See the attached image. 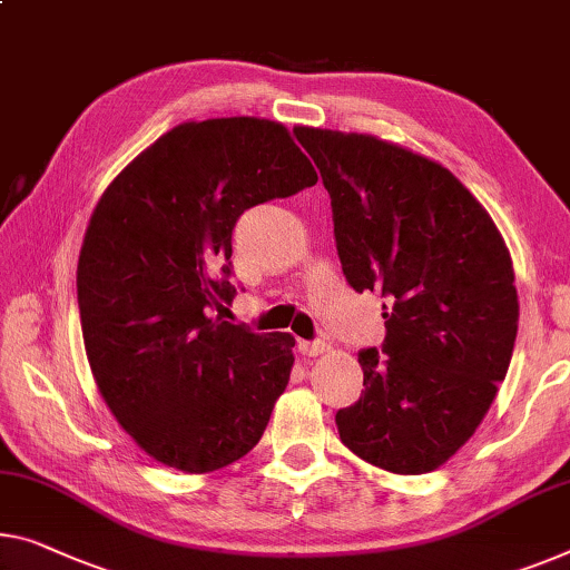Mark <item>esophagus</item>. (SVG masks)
Wrapping results in <instances>:
<instances>
[{"mask_svg": "<svg viewBox=\"0 0 570 570\" xmlns=\"http://www.w3.org/2000/svg\"><path fill=\"white\" fill-rule=\"evenodd\" d=\"M296 347H299V353L307 355V358H314V355H322L327 351L325 340H299Z\"/></svg>", "mask_w": 570, "mask_h": 570, "instance_id": "esophagus-1", "label": "esophagus"}]
</instances>
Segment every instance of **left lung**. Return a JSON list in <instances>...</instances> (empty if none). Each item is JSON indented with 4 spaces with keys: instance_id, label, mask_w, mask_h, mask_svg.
<instances>
[{
    "instance_id": "left-lung-1",
    "label": "left lung",
    "mask_w": 570,
    "mask_h": 570,
    "mask_svg": "<svg viewBox=\"0 0 570 570\" xmlns=\"http://www.w3.org/2000/svg\"><path fill=\"white\" fill-rule=\"evenodd\" d=\"M294 132L330 194L347 284L389 299L384 345L358 353L366 392L335 414L340 440L384 471H435L469 443L512 361L520 302L504 237L438 160L366 132Z\"/></svg>"
}]
</instances>
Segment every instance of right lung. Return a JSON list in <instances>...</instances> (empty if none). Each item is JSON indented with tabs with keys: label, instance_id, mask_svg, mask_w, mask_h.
Here are the masks:
<instances>
[{
	"label": "right lung",
	"instance_id": "obj_1",
	"mask_svg": "<svg viewBox=\"0 0 570 570\" xmlns=\"http://www.w3.org/2000/svg\"><path fill=\"white\" fill-rule=\"evenodd\" d=\"M314 184L282 122L215 117L160 135L97 202L76 271L83 347L109 412L168 469H225L266 430L294 337L223 320L233 227Z\"/></svg>",
	"mask_w": 570,
	"mask_h": 570
}]
</instances>
